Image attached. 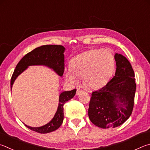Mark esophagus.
Masks as SVG:
<instances>
[{
    "label": "esophagus",
    "instance_id": "1",
    "mask_svg": "<svg viewBox=\"0 0 150 150\" xmlns=\"http://www.w3.org/2000/svg\"><path fill=\"white\" fill-rule=\"evenodd\" d=\"M82 92V90H80V89H77V91H76V95L78 96L80 95V94Z\"/></svg>",
    "mask_w": 150,
    "mask_h": 150
}]
</instances>
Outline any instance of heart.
I'll use <instances>...</instances> for the list:
<instances>
[{
	"mask_svg": "<svg viewBox=\"0 0 150 150\" xmlns=\"http://www.w3.org/2000/svg\"><path fill=\"white\" fill-rule=\"evenodd\" d=\"M115 67V57L109 49H91L71 60L70 68L65 70L64 76L73 85H77L80 78L83 77L86 85L96 88L107 82Z\"/></svg>",
	"mask_w": 150,
	"mask_h": 150,
	"instance_id": "1",
	"label": "heart"
}]
</instances>
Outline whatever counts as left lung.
Returning a JSON list of instances; mask_svg holds the SVG:
<instances>
[{
    "mask_svg": "<svg viewBox=\"0 0 150 150\" xmlns=\"http://www.w3.org/2000/svg\"><path fill=\"white\" fill-rule=\"evenodd\" d=\"M115 76L91 93L88 109L91 122L102 128L122 125L132 114L136 88L134 72L130 62L120 54L115 55Z\"/></svg>",
    "mask_w": 150,
    "mask_h": 150,
    "instance_id": "left-lung-1",
    "label": "left lung"
}]
</instances>
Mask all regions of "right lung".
<instances>
[{
  "label": "right lung",
  "instance_id": "obj_1",
  "mask_svg": "<svg viewBox=\"0 0 150 150\" xmlns=\"http://www.w3.org/2000/svg\"><path fill=\"white\" fill-rule=\"evenodd\" d=\"M65 48L62 45H47L37 47L23 57L16 67L10 81V88L15 80L20 74L27 69L29 66L44 65L52 68L60 76H62L64 70ZM76 89L71 91H63L60 94L59 106L54 117L49 122L40 127H31L25 125L27 128L35 132L46 134L58 129L63 122L64 112L63 106L66 102L70 100L75 96Z\"/></svg>",
  "mask_w": 150,
  "mask_h": 150
}]
</instances>
